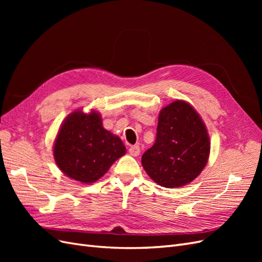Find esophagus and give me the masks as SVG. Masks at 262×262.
I'll use <instances>...</instances> for the list:
<instances>
[{
	"instance_id": "esophagus-1",
	"label": "esophagus",
	"mask_w": 262,
	"mask_h": 262,
	"mask_svg": "<svg viewBox=\"0 0 262 262\" xmlns=\"http://www.w3.org/2000/svg\"><path fill=\"white\" fill-rule=\"evenodd\" d=\"M140 147H139V145H132V146H130V148H129V153L132 155V156H138V155H140Z\"/></svg>"
}]
</instances>
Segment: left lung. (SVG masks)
I'll return each mask as SVG.
<instances>
[{
    "instance_id": "1",
    "label": "left lung",
    "mask_w": 262,
    "mask_h": 262,
    "mask_svg": "<svg viewBox=\"0 0 262 262\" xmlns=\"http://www.w3.org/2000/svg\"><path fill=\"white\" fill-rule=\"evenodd\" d=\"M209 154L201 117L188 102L176 100L161 110L155 143L142 156V165L157 185L178 188L200 175Z\"/></svg>"
}]
</instances>
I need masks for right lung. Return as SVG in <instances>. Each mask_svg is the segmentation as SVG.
Listing matches in <instances>:
<instances>
[{
  "label": "right lung",
  "mask_w": 262,
  "mask_h": 262,
  "mask_svg": "<svg viewBox=\"0 0 262 262\" xmlns=\"http://www.w3.org/2000/svg\"><path fill=\"white\" fill-rule=\"evenodd\" d=\"M125 154L119 137L102 126L98 113L70 114L54 141L53 156L66 175L83 184L97 181Z\"/></svg>",
  "instance_id": "right-lung-1"
}]
</instances>
